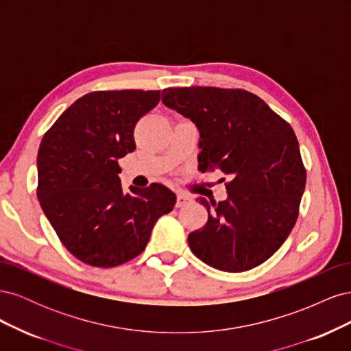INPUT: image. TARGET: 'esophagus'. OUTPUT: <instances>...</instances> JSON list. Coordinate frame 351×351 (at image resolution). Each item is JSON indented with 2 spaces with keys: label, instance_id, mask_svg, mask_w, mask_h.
Wrapping results in <instances>:
<instances>
[{
  "label": "esophagus",
  "instance_id": "esophagus-1",
  "mask_svg": "<svg viewBox=\"0 0 351 351\" xmlns=\"http://www.w3.org/2000/svg\"><path fill=\"white\" fill-rule=\"evenodd\" d=\"M190 202H192V197H190L189 195H186V193H177V202H176V206L177 208H182V206L190 204Z\"/></svg>",
  "mask_w": 351,
  "mask_h": 351
}]
</instances>
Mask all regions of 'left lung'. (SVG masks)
<instances>
[{"instance_id":"1","label":"left lung","mask_w":351,"mask_h":351,"mask_svg":"<svg viewBox=\"0 0 351 351\" xmlns=\"http://www.w3.org/2000/svg\"><path fill=\"white\" fill-rule=\"evenodd\" d=\"M162 102L197 125L199 169H219L231 178L226 200L196 199L208 222L189 234L190 250L219 271L259 267L282 246L299 217L306 168L291 125L243 89L168 88Z\"/></svg>"}]
</instances>
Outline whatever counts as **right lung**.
I'll use <instances>...</instances> for the list:
<instances>
[{"instance_id": "add662e5", "label": "right lung", "mask_w": 351, "mask_h": 351, "mask_svg": "<svg viewBox=\"0 0 351 351\" xmlns=\"http://www.w3.org/2000/svg\"><path fill=\"white\" fill-rule=\"evenodd\" d=\"M161 90L83 95L42 137L36 195L64 247L83 263L112 268L139 256L176 195L154 183L124 192L119 159L136 149L134 127Z\"/></svg>"}]
</instances>
